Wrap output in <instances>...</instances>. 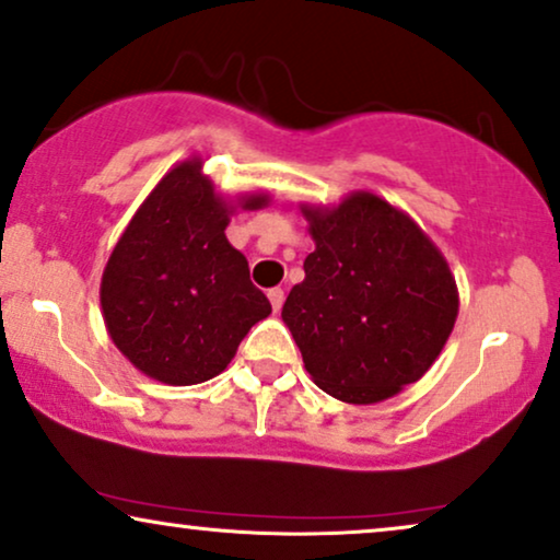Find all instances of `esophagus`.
Segmentation results:
<instances>
[{
    "label": "esophagus",
    "mask_w": 560,
    "mask_h": 560,
    "mask_svg": "<svg viewBox=\"0 0 560 560\" xmlns=\"http://www.w3.org/2000/svg\"><path fill=\"white\" fill-rule=\"evenodd\" d=\"M267 298H270L272 311H275V314H278V311L282 308V303H285V293H282V288H272L270 293H267Z\"/></svg>",
    "instance_id": "obj_1"
}]
</instances>
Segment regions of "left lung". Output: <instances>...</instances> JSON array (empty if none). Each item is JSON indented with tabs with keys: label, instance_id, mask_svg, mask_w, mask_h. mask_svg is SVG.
I'll return each instance as SVG.
<instances>
[{
	"label": "left lung",
	"instance_id": "8db88e82",
	"mask_svg": "<svg viewBox=\"0 0 560 560\" xmlns=\"http://www.w3.org/2000/svg\"><path fill=\"white\" fill-rule=\"evenodd\" d=\"M316 249L290 290V326L314 383L347 404H375L422 377L457 316L450 267L424 231L377 195L303 210Z\"/></svg>",
	"mask_w": 560,
	"mask_h": 560
}]
</instances>
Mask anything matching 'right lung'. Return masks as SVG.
Instances as JSON below:
<instances>
[{"label": "right lung", "mask_w": 560, "mask_h": 560, "mask_svg": "<svg viewBox=\"0 0 560 560\" xmlns=\"http://www.w3.org/2000/svg\"><path fill=\"white\" fill-rule=\"evenodd\" d=\"M249 198L244 208L265 206ZM229 208L185 162L138 208L103 275V314L118 350L170 386H192L226 370L254 324L272 314L229 244Z\"/></svg>", "instance_id": "right-lung-1"}]
</instances>
